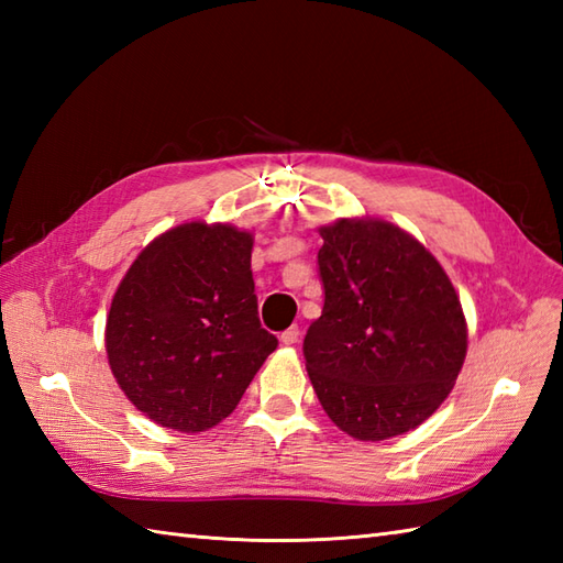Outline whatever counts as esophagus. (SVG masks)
Here are the masks:
<instances>
[{"label": "esophagus", "mask_w": 563, "mask_h": 563, "mask_svg": "<svg viewBox=\"0 0 563 563\" xmlns=\"http://www.w3.org/2000/svg\"><path fill=\"white\" fill-rule=\"evenodd\" d=\"M280 341H283L285 345H295L297 341H300V327H290V329H285V331L280 333Z\"/></svg>", "instance_id": "obj_1"}]
</instances>
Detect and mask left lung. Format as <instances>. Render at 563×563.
<instances>
[{"label": "left lung", "mask_w": 563, "mask_h": 563, "mask_svg": "<svg viewBox=\"0 0 563 563\" xmlns=\"http://www.w3.org/2000/svg\"><path fill=\"white\" fill-rule=\"evenodd\" d=\"M319 234L324 309L302 343L309 379L349 435H401L433 416L460 375V297L440 263L399 227L339 220Z\"/></svg>", "instance_id": "left-lung-1"}]
</instances>
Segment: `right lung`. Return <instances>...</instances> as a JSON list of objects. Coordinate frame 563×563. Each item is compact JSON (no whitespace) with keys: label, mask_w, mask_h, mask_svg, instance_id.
Segmentation results:
<instances>
[{"label":"right lung","mask_w":563,"mask_h":563,"mask_svg":"<svg viewBox=\"0 0 563 563\" xmlns=\"http://www.w3.org/2000/svg\"><path fill=\"white\" fill-rule=\"evenodd\" d=\"M249 232L188 222L142 249L113 295L106 353L137 409L200 433L230 416L278 339L261 329Z\"/></svg>","instance_id":"add662e5"}]
</instances>
